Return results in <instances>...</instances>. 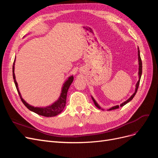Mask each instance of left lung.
Returning <instances> with one entry per match:
<instances>
[{"mask_svg": "<svg viewBox=\"0 0 158 158\" xmlns=\"http://www.w3.org/2000/svg\"><path fill=\"white\" fill-rule=\"evenodd\" d=\"M138 64H139V70H138V75H139V80H138V82L136 83V89H135V93H134L131 96V98H129V99H128L127 101H125V102H123V103H121V105H120V106H114V107H111V108H110L109 109V111H110V110H113V109H118V108H119V107H123V106H125V105H126L127 103H128L130 101H131V100L133 99V98L135 97V95H136V93L137 92V90H138V86H139V84H140V78H141V76H142V60H141V58H140V50H139V48H138ZM92 100H93V102H94V104H95V106H96L98 109H102L101 108V107H100L99 105L98 104V103L95 102V100L94 99V98L93 97H92Z\"/></svg>", "mask_w": 158, "mask_h": 158, "instance_id": "8db88e82", "label": "left lung"}]
</instances>
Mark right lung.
<instances>
[{"label": "right lung", "instance_id": "obj_1", "mask_svg": "<svg viewBox=\"0 0 158 158\" xmlns=\"http://www.w3.org/2000/svg\"><path fill=\"white\" fill-rule=\"evenodd\" d=\"M14 63H15V60H14V64H13V67H12V73H13L12 74H13V78H14V84H15L16 88L17 89L18 94H19V95H20L22 103L24 104V106L28 109H30V111L34 112L38 114H40V115L47 117H51L56 116V115H57V114H59V113H60L62 111H63V109H64V108L65 107V105H66V95H67L69 88L70 87V84H72V82H73V80H74L73 76H70V77L68 78V80L64 83L63 88H62L60 95L59 99L57 100L56 102H55L54 103H52L51 106H47L45 107H35L30 106V105H29L27 103H26V101H24V100H23V99L21 96L20 92L18 89V83L16 80L15 74H14Z\"/></svg>", "mask_w": 158, "mask_h": 158}]
</instances>
